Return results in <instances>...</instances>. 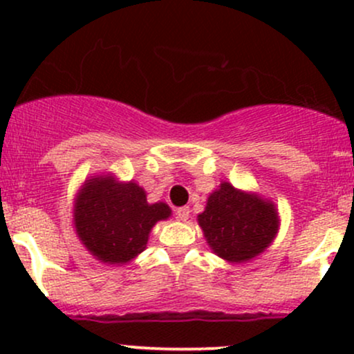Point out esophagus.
Returning <instances> with one entry per match:
<instances>
[{
  "instance_id": "34e87169",
  "label": "esophagus",
  "mask_w": 354,
  "mask_h": 354,
  "mask_svg": "<svg viewBox=\"0 0 354 354\" xmlns=\"http://www.w3.org/2000/svg\"><path fill=\"white\" fill-rule=\"evenodd\" d=\"M176 219L178 221H186V219L189 218V208L188 206H181V208L176 209Z\"/></svg>"
}]
</instances>
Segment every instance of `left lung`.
Masks as SVG:
<instances>
[{
	"label": "left lung",
	"instance_id": "1",
	"mask_svg": "<svg viewBox=\"0 0 354 354\" xmlns=\"http://www.w3.org/2000/svg\"><path fill=\"white\" fill-rule=\"evenodd\" d=\"M198 225L214 254L241 265L271 246L279 230V214L268 198L221 181L198 214Z\"/></svg>",
	"mask_w": 354,
	"mask_h": 354
}]
</instances>
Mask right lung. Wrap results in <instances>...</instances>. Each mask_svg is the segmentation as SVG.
Returning <instances> with one entry per match:
<instances>
[{
	"mask_svg": "<svg viewBox=\"0 0 354 354\" xmlns=\"http://www.w3.org/2000/svg\"><path fill=\"white\" fill-rule=\"evenodd\" d=\"M171 216L163 201L148 203L135 180L120 181L115 173L84 180L73 205V228L81 245L104 265L123 266L143 253L158 221Z\"/></svg>",
	"mask_w": 354,
	"mask_h": 354,
	"instance_id": "obj_1",
	"label": "right lung"
}]
</instances>
